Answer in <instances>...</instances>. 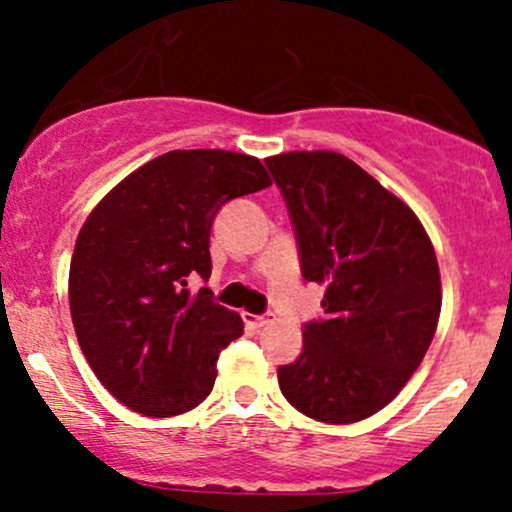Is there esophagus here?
<instances>
[{
  "instance_id": "1",
  "label": "esophagus",
  "mask_w": 512,
  "mask_h": 512,
  "mask_svg": "<svg viewBox=\"0 0 512 512\" xmlns=\"http://www.w3.org/2000/svg\"><path fill=\"white\" fill-rule=\"evenodd\" d=\"M245 325L252 327V330H260V327L269 325V315H252V313H243Z\"/></svg>"
}]
</instances>
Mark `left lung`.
I'll list each match as a JSON object with an SVG mask.
<instances>
[{"instance_id": "8db88e82", "label": "left lung", "mask_w": 512, "mask_h": 512, "mask_svg": "<svg viewBox=\"0 0 512 512\" xmlns=\"http://www.w3.org/2000/svg\"><path fill=\"white\" fill-rule=\"evenodd\" d=\"M296 231L301 272L325 284V317L279 368L291 407L356 424L399 395L436 334L440 272L419 216L337 151L264 158Z\"/></svg>"}]
</instances>
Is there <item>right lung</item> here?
<instances>
[{
	"mask_svg": "<svg viewBox=\"0 0 512 512\" xmlns=\"http://www.w3.org/2000/svg\"><path fill=\"white\" fill-rule=\"evenodd\" d=\"M272 185L260 158L221 149L168 151L117 182L88 214L69 267V310L88 366L144 416H175L209 397L238 313L192 296L209 279L211 221L228 199Z\"/></svg>",
	"mask_w": 512,
	"mask_h": 512,
	"instance_id": "right-lung-1",
	"label": "right lung"
}]
</instances>
